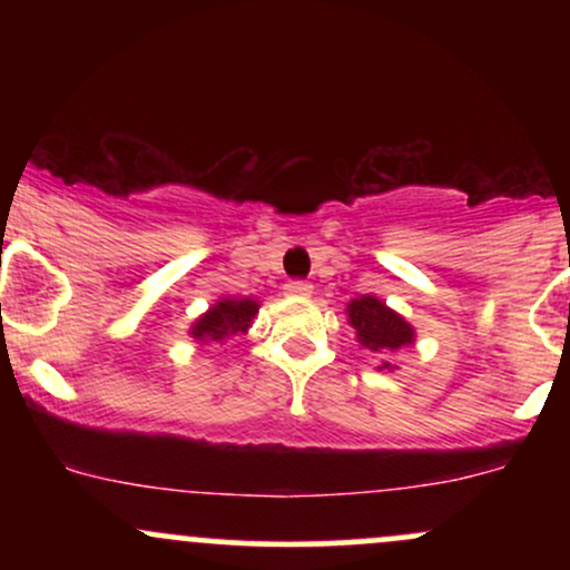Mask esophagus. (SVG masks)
Listing matches in <instances>:
<instances>
[{
    "label": "esophagus",
    "mask_w": 570,
    "mask_h": 570,
    "mask_svg": "<svg viewBox=\"0 0 570 570\" xmlns=\"http://www.w3.org/2000/svg\"><path fill=\"white\" fill-rule=\"evenodd\" d=\"M284 292L289 294V297H311L313 286L307 284V281H286Z\"/></svg>",
    "instance_id": "esophagus-1"
}]
</instances>
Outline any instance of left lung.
I'll return each instance as SVG.
<instances>
[{
	"instance_id": "1",
	"label": "left lung",
	"mask_w": 570,
	"mask_h": 570,
	"mask_svg": "<svg viewBox=\"0 0 570 570\" xmlns=\"http://www.w3.org/2000/svg\"><path fill=\"white\" fill-rule=\"evenodd\" d=\"M345 313H348V324L356 332V343L381 358L377 370H399L391 362V356L415 343V326L375 294H362V297L351 299L345 305Z\"/></svg>"
}]
</instances>
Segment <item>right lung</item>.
<instances>
[{"label":"right lung","mask_w":570,"mask_h":570,"mask_svg":"<svg viewBox=\"0 0 570 570\" xmlns=\"http://www.w3.org/2000/svg\"><path fill=\"white\" fill-rule=\"evenodd\" d=\"M259 313V303L254 297H219L217 303L200 313L189 326V337L195 343H225L235 335H246Z\"/></svg>","instance_id":"right-lung-1"}]
</instances>
